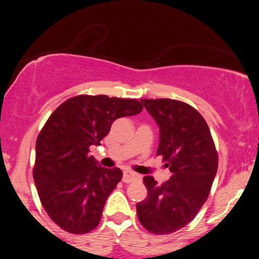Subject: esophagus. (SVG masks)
Masks as SVG:
<instances>
[{
  "mask_svg": "<svg viewBox=\"0 0 259 259\" xmlns=\"http://www.w3.org/2000/svg\"><path fill=\"white\" fill-rule=\"evenodd\" d=\"M140 179V175H138L136 173H134V171H124V175H123V181L124 183H132L134 180H138Z\"/></svg>",
  "mask_w": 259,
  "mask_h": 259,
  "instance_id": "esophagus-1",
  "label": "esophagus"
}]
</instances>
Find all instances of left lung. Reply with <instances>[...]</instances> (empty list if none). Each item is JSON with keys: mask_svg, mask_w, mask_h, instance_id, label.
<instances>
[{"mask_svg": "<svg viewBox=\"0 0 259 259\" xmlns=\"http://www.w3.org/2000/svg\"><path fill=\"white\" fill-rule=\"evenodd\" d=\"M159 126L157 156H162L170 179L158 185L144 178L147 197L136 204L140 223L156 235L175 233L195 218L210 192L218 153L206 120L194 107L170 99L141 100Z\"/></svg>", "mask_w": 259, "mask_h": 259, "instance_id": "1", "label": "left lung"}]
</instances>
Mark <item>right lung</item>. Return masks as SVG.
Segmentation results:
<instances>
[{
  "mask_svg": "<svg viewBox=\"0 0 259 259\" xmlns=\"http://www.w3.org/2000/svg\"><path fill=\"white\" fill-rule=\"evenodd\" d=\"M138 100L79 95L50 115L36 140L32 170L41 203L59 228L86 234L99 225L103 207L121 180L119 168H103L89 156L113 121L142 111Z\"/></svg>",
  "mask_w": 259,
  "mask_h": 259,
  "instance_id": "add662e5",
  "label": "right lung"
}]
</instances>
